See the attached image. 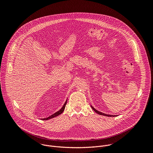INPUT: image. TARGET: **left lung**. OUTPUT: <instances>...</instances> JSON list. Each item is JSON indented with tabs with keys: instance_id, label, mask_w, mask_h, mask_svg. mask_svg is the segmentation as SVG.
Here are the masks:
<instances>
[{
	"instance_id": "left-lung-1",
	"label": "left lung",
	"mask_w": 153,
	"mask_h": 153,
	"mask_svg": "<svg viewBox=\"0 0 153 153\" xmlns=\"http://www.w3.org/2000/svg\"><path fill=\"white\" fill-rule=\"evenodd\" d=\"M91 108H93V110L96 113H97V114H100V115H103V116H108V117H114V116H113V115H109V114H105V113H101V112H100V111H97V110H96V109L94 108H93L92 106H91Z\"/></svg>"
}]
</instances>
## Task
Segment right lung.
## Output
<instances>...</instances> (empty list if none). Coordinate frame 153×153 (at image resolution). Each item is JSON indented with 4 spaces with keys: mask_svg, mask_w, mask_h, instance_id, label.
Instances as JSON below:
<instances>
[{
    "mask_svg": "<svg viewBox=\"0 0 153 153\" xmlns=\"http://www.w3.org/2000/svg\"><path fill=\"white\" fill-rule=\"evenodd\" d=\"M67 100L65 102V104L63 105V106H62V108L60 109V110L59 111H57V112H56V113H55L54 114H53V115H51V116H49L48 117H47V118H45V119H42V120H48V119H51V118H53V117H56V116H59V114H62V113H63V111H64V109H65V106H66V104H67Z\"/></svg>",
    "mask_w": 153,
    "mask_h": 153,
    "instance_id": "1",
    "label": "right lung"
}]
</instances>
